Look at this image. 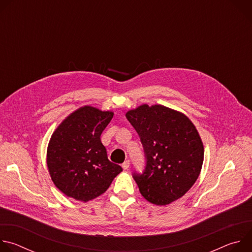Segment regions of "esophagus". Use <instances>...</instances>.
Masks as SVG:
<instances>
[{
  "mask_svg": "<svg viewBox=\"0 0 252 252\" xmlns=\"http://www.w3.org/2000/svg\"><path fill=\"white\" fill-rule=\"evenodd\" d=\"M122 166H123V168H124V169H127V168L129 167V160L125 161V162L123 163V165H122Z\"/></svg>",
  "mask_w": 252,
  "mask_h": 252,
  "instance_id": "1",
  "label": "esophagus"
}]
</instances>
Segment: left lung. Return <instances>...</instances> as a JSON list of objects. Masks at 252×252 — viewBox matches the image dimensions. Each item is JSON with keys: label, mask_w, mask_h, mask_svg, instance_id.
I'll list each match as a JSON object with an SVG mask.
<instances>
[{"label": "left lung", "mask_w": 252, "mask_h": 252, "mask_svg": "<svg viewBox=\"0 0 252 252\" xmlns=\"http://www.w3.org/2000/svg\"><path fill=\"white\" fill-rule=\"evenodd\" d=\"M140 136L146 170L134 174L140 194L156 205L183 197L201 171L204 148L193 123L184 113L143 103L126 114Z\"/></svg>", "instance_id": "left-lung-1"}]
</instances>
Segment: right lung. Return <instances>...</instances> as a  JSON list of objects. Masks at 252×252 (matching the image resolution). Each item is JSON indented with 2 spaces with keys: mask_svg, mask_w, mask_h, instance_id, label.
I'll return each instance as SVG.
<instances>
[{
  "mask_svg": "<svg viewBox=\"0 0 252 252\" xmlns=\"http://www.w3.org/2000/svg\"><path fill=\"white\" fill-rule=\"evenodd\" d=\"M112 111L84 105L65 117L53 132L47 165L54 185L67 197L87 202L102 194L123 168L107 158L100 134Z\"/></svg>",
  "mask_w": 252,
  "mask_h": 252,
  "instance_id": "right-lung-1",
  "label": "right lung"
}]
</instances>
